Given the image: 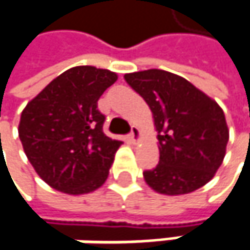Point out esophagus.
Masks as SVG:
<instances>
[{"mask_svg":"<svg viewBox=\"0 0 250 250\" xmlns=\"http://www.w3.org/2000/svg\"><path fill=\"white\" fill-rule=\"evenodd\" d=\"M139 139H140V128L137 125H133L131 127V131L128 134V140L131 143H136V142H139Z\"/></svg>","mask_w":250,"mask_h":250,"instance_id":"34e87169","label":"esophagus"}]
</instances>
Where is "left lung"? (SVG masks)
<instances>
[{
  "label": "left lung",
  "mask_w": 250,
  "mask_h": 250,
  "mask_svg": "<svg viewBox=\"0 0 250 250\" xmlns=\"http://www.w3.org/2000/svg\"><path fill=\"white\" fill-rule=\"evenodd\" d=\"M125 79L148 104L157 131L159 165L143 173L148 186L177 196L210 182L229 140L220 105L190 81L165 70L136 71Z\"/></svg>",
  "instance_id": "8db88e82"
}]
</instances>
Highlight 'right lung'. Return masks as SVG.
I'll list each match as a JSON object with an SVG mask.
<instances>
[{
  "mask_svg": "<svg viewBox=\"0 0 250 250\" xmlns=\"http://www.w3.org/2000/svg\"><path fill=\"white\" fill-rule=\"evenodd\" d=\"M117 74L93 65L73 67L53 80L21 113L18 136L37 174L53 189L85 194L107 180L123 142L103 131L97 108Z\"/></svg>",
  "mask_w": 250,
  "mask_h": 250,
  "instance_id": "add662e5",
  "label": "right lung"
}]
</instances>
